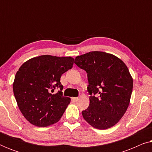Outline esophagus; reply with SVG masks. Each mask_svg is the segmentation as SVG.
<instances>
[{
	"instance_id": "esophagus-1",
	"label": "esophagus",
	"mask_w": 152,
	"mask_h": 152,
	"mask_svg": "<svg viewBox=\"0 0 152 152\" xmlns=\"http://www.w3.org/2000/svg\"><path fill=\"white\" fill-rule=\"evenodd\" d=\"M72 100L77 102L79 100V97H73V98H72Z\"/></svg>"
}]
</instances>
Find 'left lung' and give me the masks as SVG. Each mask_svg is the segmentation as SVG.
<instances>
[{"instance_id":"obj_1","label":"left lung","mask_w":152,"mask_h":152,"mask_svg":"<svg viewBox=\"0 0 152 152\" xmlns=\"http://www.w3.org/2000/svg\"><path fill=\"white\" fill-rule=\"evenodd\" d=\"M75 64L88 77L90 104L82 112L84 119L98 129L114 126L129 104L133 79L128 68L115 56L98 51L78 56Z\"/></svg>"}]
</instances>
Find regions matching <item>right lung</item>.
<instances>
[{
  "mask_svg": "<svg viewBox=\"0 0 152 152\" xmlns=\"http://www.w3.org/2000/svg\"><path fill=\"white\" fill-rule=\"evenodd\" d=\"M70 57L42 55L23 64L16 72L13 91L20 112L37 126H47L61 118L70 99L63 96L62 74L71 69ZM59 91L53 94L55 89Z\"/></svg>",
  "mask_w": 152,
  "mask_h": 152,
  "instance_id": "right-lung-1",
  "label": "right lung"
}]
</instances>
